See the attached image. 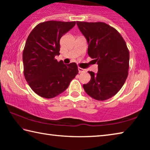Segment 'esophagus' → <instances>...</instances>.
<instances>
[{"mask_svg": "<svg viewBox=\"0 0 150 150\" xmlns=\"http://www.w3.org/2000/svg\"><path fill=\"white\" fill-rule=\"evenodd\" d=\"M78 70H79V73L85 72V69H83V68H81V67H78Z\"/></svg>", "mask_w": 150, "mask_h": 150, "instance_id": "obj_1", "label": "esophagus"}]
</instances>
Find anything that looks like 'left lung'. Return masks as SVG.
I'll use <instances>...</instances> for the list:
<instances>
[{
	"label": "left lung",
	"mask_w": 150,
	"mask_h": 150,
	"mask_svg": "<svg viewBox=\"0 0 150 150\" xmlns=\"http://www.w3.org/2000/svg\"><path fill=\"white\" fill-rule=\"evenodd\" d=\"M88 42V55L98 64V72L88 71L91 80L83 88L88 95L105 100L117 93L128 75L130 53L117 30L105 22L77 21Z\"/></svg>",
	"instance_id": "obj_1"
}]
</instances>
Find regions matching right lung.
Wrapping results in <instances>:
<instances>
[{"label":"right lung","instance_id":"add662e5","mask_svg":"<svg viewBox=\"0 0 150 150\" xmlns=\"http://www.w3.org/2000/svg\"><path fill=\"white\" fill-rule=\"evenodd\" d=\"M75 21H50L38 24L26 40L22 54L24 75L30 88L42 97L52 98L65 91L78 74L75 63L57 62L59 41Z\"/></svg>","mask_w":150,"mask_h":150}]
</instances>
